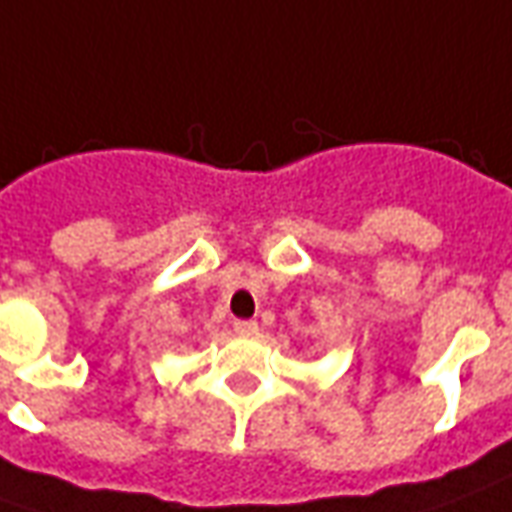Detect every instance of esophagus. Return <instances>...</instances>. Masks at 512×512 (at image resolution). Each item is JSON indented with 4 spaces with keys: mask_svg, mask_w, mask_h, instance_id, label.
<instances>
[{
    "mask_svg": "<svg viewBox=\"0 0 512 512\" xmlns=\"http://www.w3.org/2000/svg\"><path fill=\"white\" fill-rule=\"evenodd\" d=\"M232 330L238 332V335H257L260 327H257V321H235V324H232Z\"/></svg>",
    "mask_w": 512,
    "mask_h": 512,
    "instance_id": "34e87169",
    "label": "esophagus"
}]
</instances>
